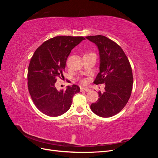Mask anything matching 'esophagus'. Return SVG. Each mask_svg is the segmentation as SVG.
Listing matches in <instances>:
<instances>
[{"label": "esophagus", "instance_id": "obj_1", "mask_svg": "<svg viewBox=\"0 0 158 158\" xmlns=\"http://www.w3.org/2000/svg\"><path fill=\"white\" fill-rule=\"evenodd\" d=\"M80 91L81 92H88L89 91V89L87 88H84V87H81L80 88Z\"/></svg>", "mask_w": 158, "mask_h": 158}]
</instances>
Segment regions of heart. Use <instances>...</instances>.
Returning <instances> with one entry per match:
<instances>
[{"instance_id": "1", "label": "heart", "mask_w": 158, "mask_h": 158, "mask_svg": "<svg viewBox=\"0 0 158 158\" xmlns=\"http://www.w3.org/2000/svg\"><path fill=\"white\" fill-rule=\"evenodd\" d=\"M80 81L82 84H87V82H88V79L87 78H82Z\"/></svg>"}]
</instances>
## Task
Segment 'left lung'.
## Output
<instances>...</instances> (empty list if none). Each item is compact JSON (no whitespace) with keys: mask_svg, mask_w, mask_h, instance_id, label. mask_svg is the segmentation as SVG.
Instances as JSON below:
<instances>
[{"mask_svg":"<svg viewBox=\"0 0 158 158\" xmlns=\"http://www.w3.org/2000/svg\"><path fill=\"white\" fill-rule=\"evenodd\" d=\"M98 47L99 73L94 83L105 84V92H99L98 101L91 105L92 111L102 117H111L125 107L131 97L133 76L127 55L117 43L103 35L85 37Z\"/></svg>","mask_w":158,"mask_h":158,"instance_id":"1","label":"left lung"}]
</instances>
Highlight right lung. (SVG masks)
I'll list each match as a JSON object with an SVG mask.
<instances>
[{"label": "right lung", "instance_id": "1", "mask_svg": "<svg viewBox=\"0 0 158 158\" xmlns=\"http://www.w3.org/2000/svg\"><path fill=\"white\" fill-rule=\"evenodd\" d=\"M85 38L82 36H56L40 45L33 53L28 66L27 86L35 107L50 117H57L70 109L78 85L57 89L56 78L63 76L71 50Z\"/></svg>", "mask_w": 158, "mask_h": 158}]
</instances>
